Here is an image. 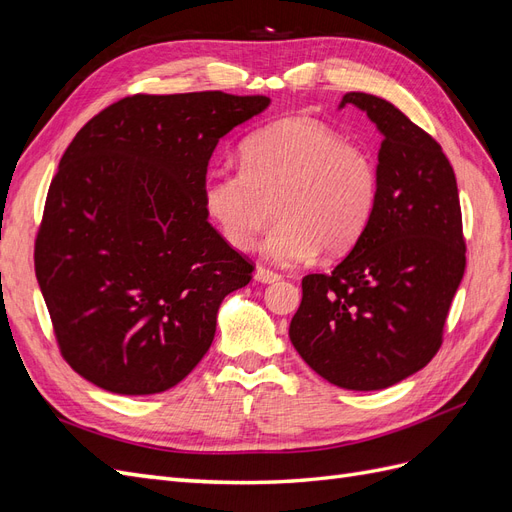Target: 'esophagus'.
<instances>
[{
  "label": "esophagus",
  "mask_w": 512,
  "mask_h": 512,
  "mask_svg": "<svg viewBox=\"0 0 512 512\" xmlns=\"http://www.w3.org/2000/svg\"><path fill=\"white\" fill-rule=\"evenodd\" d=\"M254 280L260 282V284H273V282L280 280V275L269 271V269H265V267H258L256 273H254Z\"/></svg>",
  "instance_id": "obj_1"
}]
</instances>
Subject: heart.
<instances>
[{"label": "heart", "mask_w": 512, "mask_h": 512, "mask_svg": "<svg viewBox=\"0 0 512 512\" xmlns=\"http://www.w3.org/2000/svg\"><path fill=\"white\" fill-rule=\"evenodd\" d=\"M243 168L207 170L203 207L220 235L247 252L275 213L262 252L282 267L339 258L359 243L378 205L374 156L346 143L337 130L305 117H286L256 130L241 147Z\"/></svg>", "instance_id": "1"}]
</instances>
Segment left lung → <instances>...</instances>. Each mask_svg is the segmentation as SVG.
Returning <instances> with one entry per match:
<instances>
[{
	"mask_svg": "<svg viewBox=\"0 0 512 512\" xmlns=\"http://www.w3.org/2000/svg\"><path fill=\"white\" fill-rule=\"evenodd\" d=\"M376 123L378 205L363 237L329 273L303 277L290 342L318 376L380 391L423 369L466 271L459 192L433 138L378 96L350 91Z\"/></svg>",
	"mask_w": 512,
	"mask_h": 512,
	"instance_id": "1",
	"label": "left lung"
}]
</instances>
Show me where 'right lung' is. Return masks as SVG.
I'll use <instances>...</instances> for the list:
<instances>
[{"instance_id": "right-lung-1", "label": "right lung", "mask_w": 512, "mask_h": 512, "mask_svg": "<svg viewBox=\"0 0 512 512\" xmlns=\"http://www.w3.org/2000/svg\"><path fill=\"white\" fill-rule=\"evenodd\" d=\"M271 104L198 91L104 108L59 160L36 239V277L61 354L117 395L179 384L207 354L226 294L252 265L200 198L220 138Z\"/></svg>"}]
</instances>
